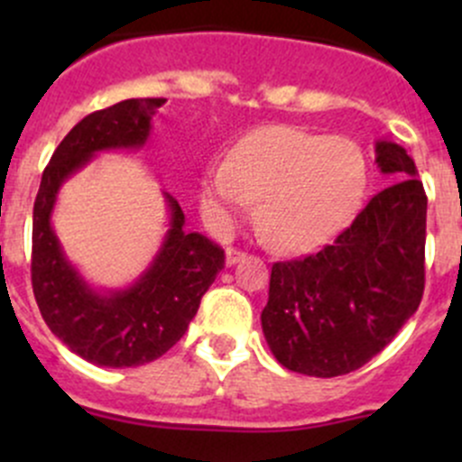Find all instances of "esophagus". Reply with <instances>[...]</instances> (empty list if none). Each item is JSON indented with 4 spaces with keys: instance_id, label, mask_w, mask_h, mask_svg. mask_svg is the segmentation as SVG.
<instances>
[{
    "instance_id": "34e87169",
    "label": "esophagus",
    "mask_w": 462,
    "mask_h": 462,
    "mask_svg": "<svg viewBox=\"0 0 462 462\" xmlns=\"http://www.w3.org/2000/svg\"><path fill=\"white\" fill-rule=\"evenodd\" d=\"M245 259V253H241V250H236V248H227V253H226V263L227 265H235V263H239V261H244Z\"/></svg>"
}]
</instances>
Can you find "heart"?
<instances>
[{
	"instance_id": "b5f03b06",
	"label": "heart",
	"mask_w": 462,
	"mask_h": 462,
	"mask_svg": "<svg viewBox=\"0 0 462 462\" xmlns=\"http://www.w3.org/2000/svg\"><path fill=\"white\" fill-rule=\"evenodd\" d=\"M365 185V156L348 138L263 125L232 144L226 162L205 170L201 208L214 221L230 223L259 197L261 235L279 250L306 253L351 218Z\"/></svg>"
}]
</instances>
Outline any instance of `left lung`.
Segmentation results:
<instances>
[{
	"label": "left lung",
	"instance_id": "1",
	"mask_svg": "<svg viewBox=\"0 0 462 462\" xmlns=\"http://www.w3.org/2000/svg\"><path fill=\"white\" fill-rule=\"evenodd\" d=\"M375 162L393 183L374 194L333 244L304 259L273 263L261 326L288 371L351 374L377 356L420 306L425 188L400 144L377 141Z\"/></svg>",
	"mask_w": 462,
	"mask_h": 462
}]
</instances>
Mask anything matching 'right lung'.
Here are the masks:
<instances>
[{
    "label": "right lung",
    "instance_id": "right-lung-1",
    "mask_svg": "<svg viewBox=\"0 0 462 462\" xmlns=\"http://www.w3.org/2000/svg\"><path fill=\"white\" fill-rule=\"evenodd\" d=\"M162 102V97H132L82 118L51 156L32 208L31 282L42 318L55 337L97 366H141L170 351L226 265L221 245L185 230L183 209L170 194H165L170 208L165 241L141 279L125 291H93L64 257L51 226L64 180L93 153L143 147Z\"/></svg>",
    "mask_w": 462,
    "mask_h": 462
}]
</instances>
